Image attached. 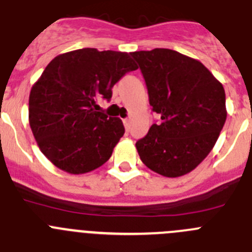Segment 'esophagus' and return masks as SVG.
<instances>
[{
	"instance_id": "34e87169",
	"label": "esophagus",
	"mask_w": 252,
	"mask_h": 252,
	"mask_svg": "<svg viewBox=\"0 0 252 252\" xmlns=\"http://www.w3.org/2000/svg\"><path fill=\"white\" fill-rule=\"evenodd\" d=\"M123 124H124V126H126V131H128V130H129V126H130V121H129L128 118H126V119H123Z\"/></svg>"
}]
</instances>
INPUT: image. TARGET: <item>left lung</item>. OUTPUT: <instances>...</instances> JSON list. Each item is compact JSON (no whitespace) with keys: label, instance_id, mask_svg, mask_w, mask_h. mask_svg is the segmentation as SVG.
I'll use <instances>...</instances> for the list:
<instances>
[{"label":"left lung","instance_id":"8db88e82","mask_svg":"<svg viewBox=\"0 0 252 252\" xmlns=\"http://www.w3.org/2000/svg\"><path fill=\"white\" fill-rule=\"evenodd\" d=\"M130 55L146 80L149 104L162 119L135 143L140 159L164 177L189 173L212 151L223 128L225 89L202 63L174 50Z\"/></svg>","mask_w":252,"mask_h":252}]
</instances>
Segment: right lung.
I'll return each mask as SVG.
<instances>
[{"label": "right lung", "instance_id": "obj_1", "mask_svg": "<svg viewBox=\"0 0 252 252\" xmlns=\"http://www.w3.org/2000/svg\"><path fill=\"white\" fill-rule=\"evenodd\" d=\"M130 54L79 49L50 61L31 88L29 122L40 151L70 174L99 168L124 134L118 117L98 112L114 84L137 70Z\"/></svg>", "mask_w": 252, "mask_h": 252}]
</instances>
